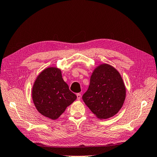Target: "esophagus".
Listing matches in <instances>:
<instances>
[{
	"instance_id": "34e87169",
	"label": "esophagus",
	"mask_w": 157,
	"mask_h": 157,
	"mask_svg": "<svg viewBox=\"0 0 157 157\" xmlns=\"http://www.w3.org/2000/svg\"><path fill=\"white\" fill-rule=\"evenodd\" d=\"M77 99L78 100H79L80 98H81V94H80V93H78V94H77Z\"/></svg>"
}]
</instances>
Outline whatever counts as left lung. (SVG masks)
I'll use <instances>...</instances> for the list:
<instances>
[{
    "instance_id": "8db88e82",
    "label": "left lung",
    "mask_w": 157,
    "mask_h": 157,
    "mask_svg": "<svg viewBox=\"0 0 157 157\" xmlns=\"http://www.w3.org/2000/svg\"><path fill=\"white\" fill-rule=\"evenodd\" d=\"M125 98L124 83L115 67L103 63L94 69L82 99L97 118L107 119L115 115L122 107Z\"/></svg>"
}]
</instances>
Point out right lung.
<instances>
[{
    "label": "right lung",
    "mask_w": 157,
    "mask_h": 157,
    "mask_svg": "<svg viewBox=\"0 0 157 157\" xmlns=\"http://www.w3.org/2000/svg\"><path fill=\"white\" fill-rule=\"evenodd\" d=\"M32 98L42 115L56 120L77 99V96L69 90L61 69L50 67L37 76L32 88Z\"/></svg>",
    "instance_id": "obj_1"
}]
</instances>
